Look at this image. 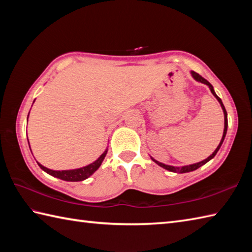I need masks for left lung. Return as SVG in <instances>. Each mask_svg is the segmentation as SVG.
Returning <instances> with one entry per match:
<instances>
[{"label": "left lung", "mask_w": 252, "mask_h": 252, "mask_svg": "<svg viewBox=\"0 0 252 252\" xmlns=\"http://www.w3.org/2000/svg\"><path fill=\"white\" fill-rule=\"evenodd\" d=\"M191 76L194 77V79H195V80H197V81H199V82H201V83H205V84H207L208 87H209V89H210L211 93L216 96V98L219 100V103L221 104V107H222L223 112H224V132H223L222 140H221L220 144H219V146L217 147L216 151L213 152V154H212V155H210V156H209L207 159L202 160V161H200V162H197V163H194V164H189V165H185V167H182V168H180V167H172V165L163 164V163L159 162V161H157V160H155V159H153V158H152L155 162H156L157 164H159V165H160V167H162L163 169H165V170H169V171H171V172H175V173H186V172H190V171H194V170H196V169H198V168H200L201 165H203L205 163H207V162L209 161V160H211L213 157L216 156L217 153L219 152V149H220V147H221V145H222V143H223V141H224V138H225L226 131H227V112H226V110H225V107H224V105H223V103H222L221 98L219 97V96L216 94V92H215V90H213V87H212V85H211L210 83H209L206 79H203V78L200 76V74H198V73H197V72H195V71H191Z\"/></svg>", "instance_id": "8db88e82"}]
</instances>
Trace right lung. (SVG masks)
<instances>
[{
  "label": "right lung",
  "mask_w": 252,
  "mask_h": 252,
  "mask_svg": "<svg viewBox=\"0 0 252 252\" xmlns=\"http://www.w3.org/2000/svg\"><path fill=\"white\" fill-rule=\"evenodd\" d=\"M106 154H107V151H105V153L101 155V156L97 160H96V161H94L93 163L87 165V167L76 169V170L54 171V170H51V169H47V168L43 167V165L40 164L39 162H37V164H39V167L42 170H44L46 173L55 176V178H58V179L63 180V181H69V182H79V181H83L85 179H88L90 175H92L95 172V171L99 168V165L101 164V162H103Z\"/></svg>",
  "instance_id": "add662e5"
}]
</instances>
